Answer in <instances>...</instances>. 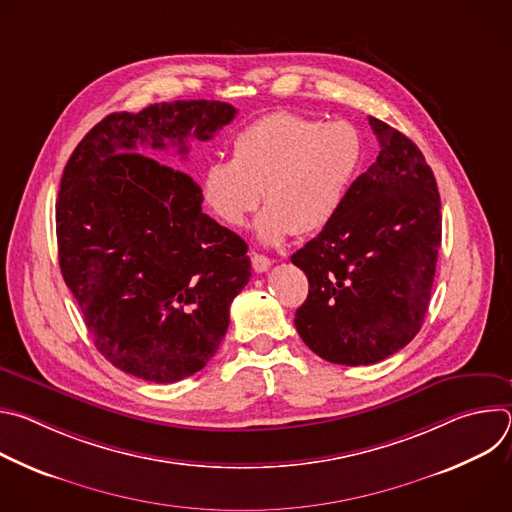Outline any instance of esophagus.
I'll return each mask as SVG.
<instances>
[{
	"mask_svg": "<svg viewBox=\"0 0 512 512\" xmlns=\"http://www.w3.org/2000/svg\"><path fill=\"white\" fill-rule=\"evenodd\" d=\"M251 265L257 273H265L271 267V259L265 255H259V253H251Z\"/></svg>",
	"mask_w": 512,
	"mask_h": 512,
	"instance_id": "1",
	"label": "esophagus"
}]
</instances>
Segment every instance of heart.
Listing matches in <instances>:
<instances>
[{
	"mask_svg": "<svg viewBox=\"0 0 512 512\" xmlns=\"http://www.w3.org/2000/svg\"><path fill=\"white\" fill-rule=\"evenodd\" d=\"M233 160H212L198 176V198L218 221L245 225L259 206L257 237L279 243L314 235L340 212L362 160V139L348 121L273 111L245 125L231 143Z\"/></svg>",
	"mask_w": 512,
	"mask_h": 512,
	"instance_id": "obj_1",
	"label": "heart"
}]
</instances>
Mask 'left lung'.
I'll list each match as a JSON object with an SVG mask.
<instances>
[{
  "label": "left lung",
  "instance_id": "8db88e82",
  "mask_svg": "<svg viewBox=\"0 0 512 512\" xmlns=\"http://www.w3.org/2000/svg\"><path fill=\"white\" fill-rule=\"evenodd\" d=\"M377 162L334 221L291 255L310 281L296 330L324 360L375 364L419 332L442 243L440 192L417 145L377 117Z\"/></svg>",
  "mask_w": 512,
  "mask_h": 512
}]
</instances>
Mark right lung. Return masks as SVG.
<instances>
[{"label":"right lung","mask_w":512,"mask_h":512,"mask_svg":"<svg viewBox=\"0 0 512 512\" xmlns=\"http://www.w3.org/2000/svg\"><path fill=\"white\" fill-rule=\"evenodd\" d=\"M235 115L221 101L111 113L66 162L56 200L60 271L97 350L137 379L198 373L249 283L247 243L202 212L186 172L153 160L168 145L186 156L190 139H212Z\"/></svg>","instance_id":"right-lung-1"}]
</instances>
